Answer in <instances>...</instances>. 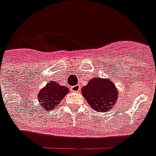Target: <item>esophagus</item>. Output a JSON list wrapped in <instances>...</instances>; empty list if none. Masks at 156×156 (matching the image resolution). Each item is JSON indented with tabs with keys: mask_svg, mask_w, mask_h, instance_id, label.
Returning <instances> with one entry per match:
<instances>
[{
	"mask_svg": "<svg viewBox=\"0 0 156 156\" xmlns=\"http://www.w3.org/2000/svg\"><path fill=\"white\" fill-rule=\"evenodd\" d=\"M80 86L79 85H75V86H73L71 90H72V91L77 92V91H80Z\"/></svg>",
	"mask_w": 156,
	"mask_h": 156,
	"instance_id": "34e87169",
	"label": "esophagus"
}]
</instances>
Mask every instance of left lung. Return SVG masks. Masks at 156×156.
Instances as JSON below:
<instances>
[{
  "label": "left lung",
  "instance_id": "8db88e82",
  "mask_svg": "<svg viewBox=\"0 0 156 156\" xmlns=\"http://www.w3.org/2000/svg\"><path fill=\"white\" fill-rule=\"evenodd\" d=\"M81 92L90 106L99 112L111 109L118 99V91L114 84L109 80L99 77L90 80L87 85L83 86Z\"/></svg>",
  "mask_w": 156,
  "mask_h": 156
}]
</instances>
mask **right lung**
<instances>
[{
    "label": "right lung",
    "mask_w": 156,
    "mask_h": 156,
    "mask_svg": "<svg viewBox=\"0 0 156 156\" xmlns=\"http://www.w3.org/2000/svg\"><path fill=\"white\" fill-rule=\"evenodd\" d=\"M68 92V88L51 80L38 94L39 105L45 110L53 109Z\"/></svg>",
    "instance_id": "add662e5"
}]
</instances>
